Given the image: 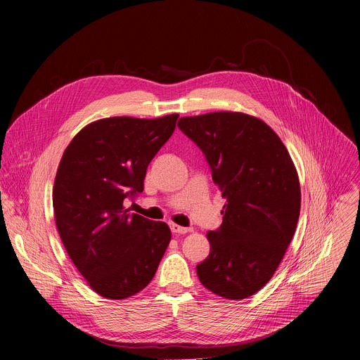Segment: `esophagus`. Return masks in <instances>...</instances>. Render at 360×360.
Segmentation results:
<instances>
[{
  "instance_id": "esophagus-1",
  "label": "esophagus",
  "mask_w": 360,
  "mask_h": 360,
  "mask_svg": "<svg viewBox=\"0 0 360 360\" xmlns=\"http://www.w3.org/2000/svg\"><path fill=\"white\" fill-rule=\"evenodd\" d=\"M171 231H172L174 233H188V232H191L192 229H191V228H185V226H179V225H176V224H171Z\"/></svg>"
}]
</instances>
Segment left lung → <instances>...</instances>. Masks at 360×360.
Returning <instances> with one entry per match:
<instances>
[{"label":"left lung","mask_w":360,"mask_h":360,"mask_svg":"<svg viewBox=\"0 0 360 360\" xmlns=\"http://www.w3.org/2000/svg\"><path fill=\"white\" fill-rule=\"evenodd\" d=\"M178 127L202 149L226 199L221 228L207 233L211 252L198 278L221 297H249L271 281L296 231L295 164L276 132L243 112L182 117Z\"/></svg>","instance_id":"1"}]
</instances>
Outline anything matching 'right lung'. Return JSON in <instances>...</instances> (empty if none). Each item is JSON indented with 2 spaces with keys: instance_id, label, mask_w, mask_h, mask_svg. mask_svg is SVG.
I'll list each match as a JSON object with an SVG mask.
<instances>
[{
  "instance_id": "obj_1",
  "label": "right lung",
  "mask_w": 360,
  "mask_h": 360,
  "mask_svg": "<svg viewBox=\"0 0 360 360\" xmlns=\"http://www.w3.org/2000/svg\"><path fill=\"white\" fill-rule=\"evenodd\" d=\"M178 117L98 120L63 153L53 189L56 225L78 272L107 299L148 286L169 245V226L131 214L125 199L143 191L146 168Z\"/></svg>"
}]
</instances>
